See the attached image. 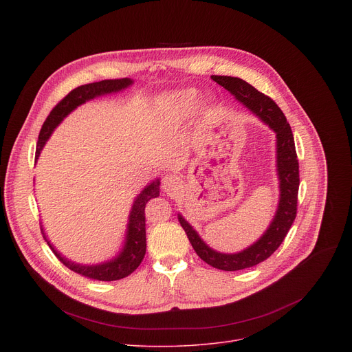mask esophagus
<instances>
[{
	"label": "esophagus",
	"mask_w": 352,
	"mask_h": 352,
	"mask_svg": "<svg viewBox=\"0 0 352 352\" xmlns=\"http://www.w3.org/2000/svg\"><path fill=\"white\" fill-rule=\"evenodd\" d=\"M179 186H181L179 178L175 177V175H173V174L166 175V177L163 178V181H162V189H163L166 193H170V195L175 193V192L179 189Z\"/></svg>",
	"instance_id": "34e87169"
}]
</instances>
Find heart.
I'll use <instances>...</instances> for the list:
<instances>
[{
	"label": "heart",
	"mask_w": 352,
	"mask_h": 352,
	"mask_svg": "<svg viewBox=\"0 0 352 352\" xmlns=\"http://www.w3.org/2000/svg\"><path fill=\"white\" fill-rule=\"evenodd\" d=\"M197 103H199V97L196 90L193 89L174 91L166 97V102H164L170 117L177 121L188 118L197 107Z\"/></svg>",
	"instance_id": "1"
}]
</instances>
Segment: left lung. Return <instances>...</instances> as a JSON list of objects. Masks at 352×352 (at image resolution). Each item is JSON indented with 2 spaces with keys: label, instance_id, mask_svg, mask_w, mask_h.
I'll return each mask as SVG.
<instances>
[{
  "label": "left lung",
  "instance_id": "8db88e82",
  "mask_svg": "<svg viewBox=\"0 0 352 352\" xmlns=\"http://www.w3.org/2000/svg\"><path fill=\"white\" fill-rule=\"evenodd\" d=\"M212 79L235 96L238 102L266 122L277 135V170L280 178V204L273 223L265 235L252 246L239 254L226 255L210 249L196 231L178 214V220L185 230L189 242L197 256L208 265L226 272L242 270L259 265L270 258L287 236L298 209L299 163L296 157L294 135L284 113L269 96L256 90L243 79L234 76L212 75Z\"/></svg>",
  "mask_w": 352,
  "mask_h": 352
}]
</instances>
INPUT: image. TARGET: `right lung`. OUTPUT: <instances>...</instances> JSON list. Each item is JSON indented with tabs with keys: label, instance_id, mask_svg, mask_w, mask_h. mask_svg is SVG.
I'll use <instances>...</instances> for the list:
<instances>
[{
	"label": "right lung",
	"instance_id": "add662e5",
	"mask_svg": "<svg viewBox=\"0 0 352 352\" xmlns=\"http://www.w3.org/2000/svg\"><path fill=\"white\" fill-rule=\"evenodd\" d=\"M131 83H132V80L128 78L106 79V80H100V82L86 83V85L78 86L76 89L71 90L63 100H60L57 106L52 111H50L48 117L45 118L44 124L40 129V133H38V140H37V147H36V159L38 157L44 143L47 142L50 135H52L54 128L74 109H76L78 106H80L82 103L87 102V100H90L96 96L111 93V91H118L121 89H125ZM159 185H160L159 181L147 185L142 190V193L138 196V199L135 200L131 216H129L125 248L118 255V258H116L114 261L103 263V265H98V266H80V265H75V263L67 261L65 258H63L50 242H47L48 246L52 248L53 254L57 256V259L64 266H67L69 270H72L83 277H87L91 280H98V281H116V280H121V278L129 276L132 272H135L138 269V266L142 263L144 254H146L144 208L150 199L159 196V192H160ZM41 232H43V228H41Z\"/></svg>",
	"mask_w": 352,
	"mask_h": 352
}]
</instances>
